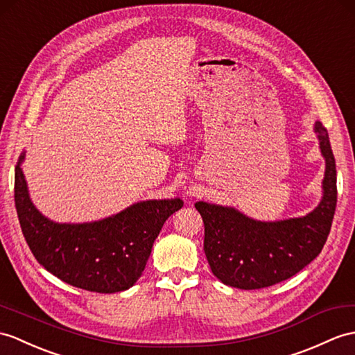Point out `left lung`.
Masks as SVG:
<instances>
[{"label": "left lung", "mask_w": 355, "mask_h": 355, "mask_svg": "<svg viewBox=\"0 0 355 355\" xmlns=\"http://www.w3.org/2000/svg\"><path fill=\"white\" fill-rule=\"evenodd\" d=\"M325 160L322 198L300 218L257 220L228 205L198 201L204 252L219 282L243 291L263 289L298 274L322 251L337 202L336 162L327 128L315 123Z\"/></svg>", "instance_id": "1"}]
</instances>
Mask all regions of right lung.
Returning <instances> with one entry per match:
<instances>
[{
	"label": "right lung",
	"instance_id": "1",
	"mask_svg": "<svg viewBox=\"0 0 355 355\" xmlns=\"http://www.w3.org/2000/svg\"><path fill=\"white\" fill-rule=\"evenodd\" d=\"M15 168V205L24 237L36 260L62 282L89 292L130 289L146 266L154 241L183 200H146L116 215L81 224L54 222L33 204L22 163Z\"/></svg>",
	"mask_w": 355,
	"mask_h": 355
}]
</instances>
